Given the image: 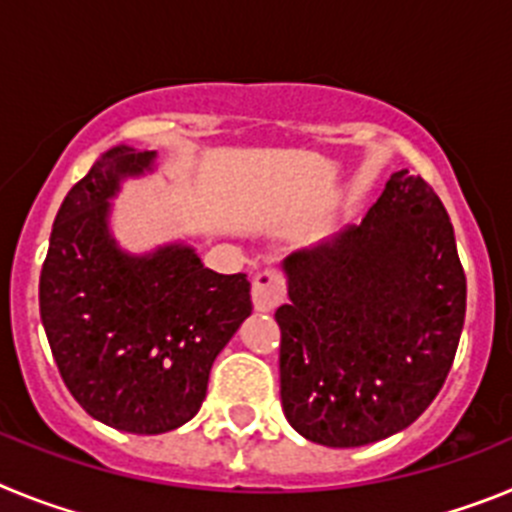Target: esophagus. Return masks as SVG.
I'll use <instances>...</instances> for the list:
<instances>
[{
	"instance_id": "obj_1",
	"label": "esophagus",
	"mask_w": 512,
	"mask_h": 512,
	"mask_svg": "<svg viewBox=\"0 0 512 512\" xmlns=\"http://www.w3.org/2000/svg\"><path fill=\"white\" fill-rule=\"evenodd\" d=\"M282 297H284V282L277 271H269V269L259 271L251 287L253 310L256 312L277 310V307L282 305Z\"/></svg>"
}]
</instances>
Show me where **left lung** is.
<instances>
[{
	"label": "left lung",
	"mask_w": 512,
	"mask_h": 512,
	"mask_svg": "<svg viewBox=\"0 0 512 512\" xmlns=\"http://www.w3.org/2000/svg\"><path fill=\"white\" fill-rule=\"evenodd\" d=\"M279 395L312 443L354 449L405 431L446 382L467 277L446 207L395 171L361 225L287 256Z\"/></svg>",
	"instance_id": "obj_1"
}]
</instances>
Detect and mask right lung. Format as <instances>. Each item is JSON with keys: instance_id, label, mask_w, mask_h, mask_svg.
<instances>
[{"instance_id": "right-lung-1", "label": "right lung", "mask_w": 512, "mask_h": 512, "mask_svg": "<svg viewBox=\"0 0 512 512\" xmlns=\"http://www.w3.org/2000/svg\"><path fill=\"white\" fill-rule=\"evenodd\" d=\"M156 151L112 146L71 187L40 271V320L63 382L99 423L138 436L197 415L212 361L251 315L246 274L205 269L192 243L133 253L112 235L122 182Z\"/></svg>"}]
</instances>
